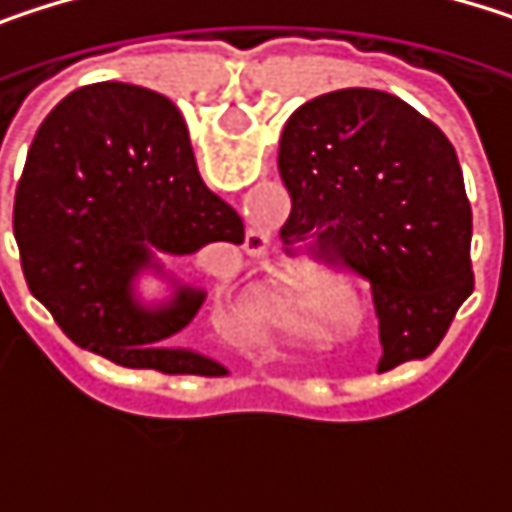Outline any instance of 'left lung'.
Here are the masks:
<instances>
[{
	"label": "left lung",
	"instance_id": "1",
	"mask_svg": "<svg viewBox=\"0 0 512 512\" xmlns=\"http://www.w3.org/2000/svg\"><path fill=\"white\" fill-rule=\"evenodd\" d=\"M278 171L284 246L344 257L370 281L376 370L430 356L474 290L471 204L448 136L394 94L344 88L290 115Z\"/></svg>",
	"mask_w": 512,
	"mask_h": 512
}]
</instances>
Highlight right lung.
I'll list each match as a JSON object with an SVG mask.
<instances>
[{
	"label": "right lung",
	"mask_w": 512,
	"mask_h": 512,
	"mask_svg": "<svg viewBox=\"0 0 512 512\" xmlns=\"http://www.w3.org/2000/svg\"><path fill=\"white\" fill-rule=\"evenodd\" d=\"M23 272L58 329L121 367L225 376L216 358L180 347L207 299L162 257L210 243L240 246L243 219L195 165L177 106L142 85L94 82L67 94L35 133L14 195ZM154 274L169 293H138Z\"/></svg>",
	"instance_id": "obj_1"
}]
</instances>
